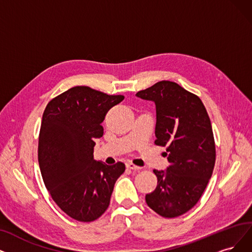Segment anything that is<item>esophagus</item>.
I'll list each match as a JSON object with an SVG mask.
<instances>
[{"mask_svg": "<svg viewBox=\"0 0 252 252\" xmlns=\"http://www.w3.org/2000/svg\"><path fill=\"white\" fill-rule=\"evenodd\" d=\"M126 167H127V168H130V169H135V170L142 168V167H139V166L134 165V164H133V163H131V162H127V163H126Z\"/></svg>", "mask_w": 252, "mask_h": 252, "instance_id": "1", "label": "esophagus"}]
</instances>
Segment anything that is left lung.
Wrapping results in <instances>:
<instances>
[{
  "instance_id": "left-lung-1",
  "label": "left lung",
  "mask_w": 252,
  "mask_h": 252,
  "mask_svg": "<svg viewBox=\"0 0 252 252\" xmlns=\"http://www.w3.org/2000/svg\"><path fill=\"white\" fill-rule=\"evenodd\" d=\"M156 107L155 144L167 147L169 166L154 169L157 187L146 203L160 216L174 218L193 208L215 164V143L207 110L196 95L169 80L135 94Z\"/></svg>"
}]
</instances>
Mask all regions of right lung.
<instances>
[{
  "label": "right lung",
  "mask_w": 252,
  "mask_h": 252,
  "mask_svg": "<svg viewBox=\"0 0 252 252\" xmlns=\"http://www.w3.org/2000/svg\"><path fill=\"white\" fill-rule=\"evenodd\" d=\"M123 99L78 86L54 98L43 113L40 170L56 204L75 220L90 222L101 216L125 170L122 162L107 165L93 157L95 139L103 135L106 113Z\"/></svg>",
  "instance_id": "right-lung-1"
}]
</instances>
